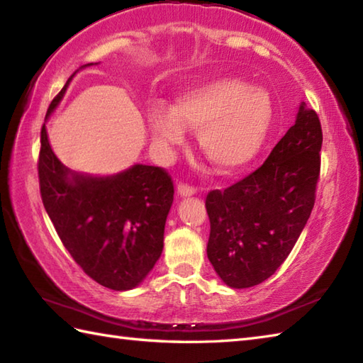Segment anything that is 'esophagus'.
<instances>
[{
  "label": "esophagus",
  "instance_id": "obj_1",
  "mask_svg": "<svg viewBox=\"0 0 363 363\" xmlns=\"http://www.w3.org/2000/svg\"><path fill=\"white\" fill-rule=\"evenodd\" d=\"M177 194L181 196H191L196 194V189L194 186H189L186 182H181L179 186H177Z\"/></svg>",
  "mask_w": 363,
  "mask_h": 363
}]
</instances>
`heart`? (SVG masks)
Masks as SVG:
<instances>
[{"instance_id":"obj_1","label":"heart","mask_w":363,"mask_h":363,"mask_svg":"<svg viewBox=\"0 0 363 363\" xmlns=\"http://www.w3.org/2000/svg\"><path fill=\"white\" fill-rule=\"evenodd\" d=\"M273 101L264 89L237 78H217L148 112L152 138L162 146L184 142V128L198 130V145L220 172L230 173L257 156L273 125Z\"/></svg>"}]
</instances>
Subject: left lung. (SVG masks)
Returning a JSON list of instances; mask_svg holds the SVG:
<instances>
[{"label": "left lung", "instance_id": "left-lung-1", "mask_svg": "<svg viewBox=\"0 0 363 363\" xmlns=\"http://www.w3.org/2000/svg\"><path fill=\"white\" fill-rule=\"evenodd\" d=\"M321 143L318 115L303 103L264 164L223 191L207 194V257L229 287L264 282L287 259L313 209Z\"/></svg>", "mask_w": 363, "mask_h": 363}]
</instances>
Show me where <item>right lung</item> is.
<instances>
[{"label": "right lung", "mask_w": 363, "mask_h": 363, "mask_svg": "<svg viewBox=\"0 0 363 363\" xmlns=\"http://www.w3.org/2000/svg\"><path fill=\"white\" fill-rule=\"evenodd\" d=\"M70 79L46 115L62 99ZM37 169L45 211L84 273L118 291L140 284L164 248L174 195L167 169L138 164L111 177L76 174L54 156L45 125Z\"/></svg>", "instance_id": "right-lung-1"}]
</instances>
